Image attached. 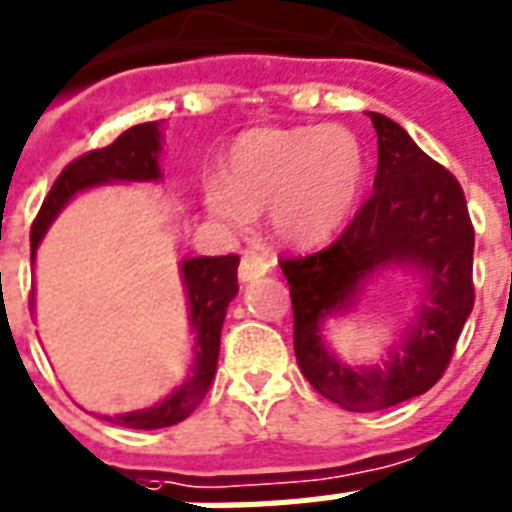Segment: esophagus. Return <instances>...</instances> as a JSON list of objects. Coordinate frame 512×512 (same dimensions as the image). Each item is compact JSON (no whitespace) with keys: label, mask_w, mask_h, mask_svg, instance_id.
I'll list each match as a JSON object with an SVG mask.
<instances>
[{"label":"esophagus","mask_w":512,"mask_h":512,"mask_svg":"<svg viewBox=\"0 0 512 512\" xmlns=\"http://www.w3.org/2000/svg\"><path fill=\"white\" fill-rule=\"evenodd\" d=\"M269 269H272V261L266 259V256H261V253L256 251H246L243 253V259H240L238 277L240 282H253L259 280V277H264Z\"/></svg>","instance_id":"1"}]
</instances>
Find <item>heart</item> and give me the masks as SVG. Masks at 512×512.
<instances>
[{
  "label": "heart",
  "instance_id": "b5f03b06",
  "mask_svg": "<svg viewBox=\"0 0 512 512\" xmlns=\"http://www.w3.org/2000/svg\"><path fill=\"white\" fill-rule=\"evenodd\" d=\"M369 177L363 141L342 125L256 128L238 135L222 183L204 188V206L230 232L269 209V230L287 246H319L348 225Z\"/></svg>",
  "mask_w": 512,
  "mask_h": 512
}]
</instances>
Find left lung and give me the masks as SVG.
Wrapping results in <instances>:
<instances>
[{
	"label": "left lung",
	"mask_w": 512,
	"mask_h": 512,
	"mask_svg": "<svg viewBox=\"0 0 512 512\" xmlns=\"http://www.w3.org/2000/svg\"><path fill=\"white\" fill-rule=\"evenodd\" d=\"M369 117L379 149L371 198L332 246L280 261L290 282L293 345L303 377L319 395L356 413L424 395L445 374L474 308V227L463 188L398 122L377 112ZM384 268L416 273L422 301L382 362L353 367L331 353L323 324L349 313Z\"/></svg>",
	"instance_id": "1"
}]
</instances>
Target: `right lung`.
Returning a JSON list of instances; mask_svg holds the SVG:
<instances>
[{"label": "right lung", "mask_w": 512, "mask_h": 512, "mask_svg": "<svg viewBox=\"0 0 512 512\" xmlns=\"http://www.w3.org/2000/svg\"><path fill=\"white\" fill-rule=\"evenodd\" d=\"M162 122L133 125L107 149H96L67 164L31 227V261L44 240L46 230L62 214L78 193L99 185L114 183H159L162 180ZM238 256H193L180 261L185 298H188V322L193 332V366L183 384H177L170 395L141 411L104 416L112 424L128 429H164L188 418L209 392L211 379L217 374L219 337L225 324L227 306L238 295Z\"/></svg>", "instance_id": "1"}]
</instances>
